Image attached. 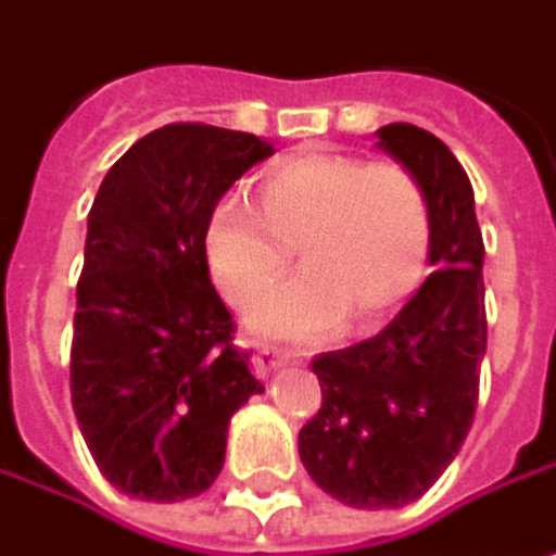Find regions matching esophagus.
Instances as JSON below:
<instances>
[{
  "label": "esophagus",
  "instance_id": "esophagus-1",
  "mask_svg": "<svg viewBox=\"0 0 556 556\" xmlns=\"http://www.w3.org/2000/svg\"><path fill=\"white\" fill-rule=\"evenodd\" d=\"M293 359V352H287L283 345H273V342H260L256 355H253V369L260 376H273L276 369H283Z\"/></svg>",
  "mask_w": 556,
  "mask_h": 556
}]
</instances>
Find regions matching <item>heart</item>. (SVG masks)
<instances>
[{
    "instance_id": "b5f03b06",
    "label": "heart",
    "mask_w": 556,
    "mask_h": 556,
    "mask_svg": "<svg viewBox=\"0 0 556 556\" xmlns=\"http://www.w3.org/2000/svg\"><path fill=\"white\" fill-rule=\"evenodd\" d=\"M298 243L304 273L258 292ZM204 250L227 300L247 303V326L263 336L316 339L342 326L366 329L405 303L428 260V201L392 161L306 151L260 180V211L224 197L207 217Z\"/></svg>"
}]
</instances>
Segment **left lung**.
Returning a JSON list of instances; mask_svg holds the SVG:
<instances>
[{"mask_svg": "<svg viewBox=\"0 0 556 556\" xmlns=\"http://www.w3.org/2000/svg\"><path fill=\"white\" fill-rule=\"evenodd\" d=\"M376 138L425 190L434 273L379 336L316 355L323 408L300 431L309 478L363 510L421 497L455 462L488 349L484 243L465 167L415 125H386Z\"/></svg>", "mask_w": 556, "mask_h": 556, "instance_id": "obj_1", "label": "left lung"}]
</instances>
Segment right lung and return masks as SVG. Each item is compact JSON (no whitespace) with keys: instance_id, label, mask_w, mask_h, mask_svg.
I'll return each mask as SVG.
<instances>
[{"instance_id":"1","label":"right lung","mask_w":556,"mask_h":556,"mask_svg":"<svg viewBox=\"0 0 556 556\" xmlns=\"http://www.w3.org/2000/svg\"><path fill=\"white\" fill-rule=\"evenodd\" d=\"M273 144L211 125H164L104 174L88 214L72 339V408L101 475L138 501L204 494L227 428L263 386L230 342L204 230Z\"/></svg>"}]
</instances>
